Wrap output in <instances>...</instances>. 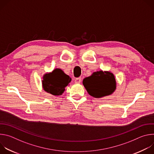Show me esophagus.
Wrapping results in <instances>:
<instances>
[{
    "instance_id": "34e87169",
    "label": "esophagus",
    "mask_w": 154,
    "mask_h": 154,
    "mask_svg": "<svg viewBox=\"0 0 154 154\" xmlns=\"http://www.w3.org/2000/svg\"><path fill=\"white\" fill-rule=\"evenodd\" d=\"M81 78L80 77H79V78H77L75 79V83H80L81 82Z\"/></svg>"
}]
</instances>
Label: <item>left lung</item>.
<instances>
[{
    "instance_id": "8db88e82",
    "label": "left lung",
    "mask_w": 154,
    "mask_h": 154,
    "mask_svg": "<svg viewBox=\"0 0 154 154\" xmlns=\"http://www.w3.org/2000/svg\"><path fill=\"white\" fill-rule=\"evenodd\" d=\"M83 85L88 94L95 98L111 95L116 89L115 75L107 71L101 70L93 72L83 79Z\"/></svg>"
}]
</instances>
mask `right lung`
<instances>
[{"instance_id": "obj_1", "label": "right lung", "mask_w": 154, "mask_h": 154, "mask_svg": "<svg viewBox=\"0 0 154 154\" xmlns=\"http://www.w3.org/2000/svg\"><path fill=\"white\" fill-rule=\"evenodd\" d=\"M42 79L43 90L55 96L62 95L66 90V87L69 85L71 81V78L59 68H56L51 72H46Z\"/></svg>"}]
</instances>
